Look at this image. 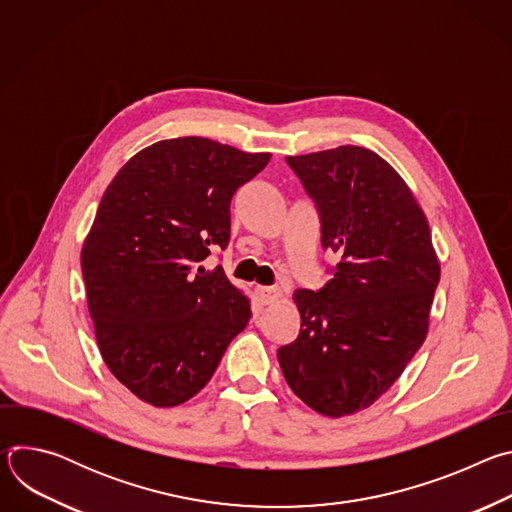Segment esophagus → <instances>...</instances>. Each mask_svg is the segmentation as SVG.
<instances>
[{
	"mask_svg": "<svg viewBox=\"0 0 512 512\" xmlns=\"http://www.w3.org/2000/svg\"><path fill=\"white\" fill-rule=\"evenodd\" d=\"M255 294H257V300L263 304V306H269L273 302H277L281 298V289L279 287H265V285H257L255 287Z\"/></svg>",
	"mask_w": 512,
	"mask_h": 512,
	"instance_id": "esophagus-1",
	"label": "esophagus"
}]
</instances>
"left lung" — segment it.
I'll return each mask as SVG.
<instances>
[{"mask_svg": "<svg viewBox=\"0 0 512 512\" xmlns=\"http://www.w3.org/2000/svg\"><path fill=\"white\" fill-rule=\"evenodd\" d=\"M285 160L340 261L322 289L294 294L300 336L277 350L279 367L308 407L344 417L387 393L423 344L440 261L413 192L375 152L340 145Z\"/></svg>", "mask_w": 512, "mask_h": 512, "instance_id": "1", "label": "left lung"}]
</instances>
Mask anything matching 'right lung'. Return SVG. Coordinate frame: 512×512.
<instances>
[{"instance_id": "1", "label": "right lung", "mask_w": 512, "mask_h": 512, "mask_svg": "<svg viewBox=\"0 0 512 512\" xmlns=\"http://www.w3.org/2000/svg\"><path fill=\"white\" fill-rule=\"evenodd\" d=\"M271 154L162 139L107 186L81 251L101 356L137 399L176 407L206 387L251 302L202 261L231 237L233 194Z\"/></svg>"}]
</instances>
